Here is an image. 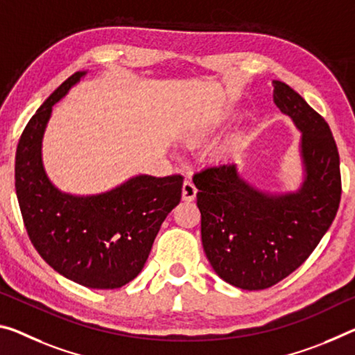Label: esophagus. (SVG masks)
Returning a JSON list of instances; mask_svg holds the SVG:
<instances>
[{"instance_id": "34e87169", "label": "esophagus", "mask_w": 355, "mask_h": 355, "mask_svg": "<svg viewBox=\"0 0 355 355\" xmlns=\"http://www.w3.org/2000/svg\"><path fill=\"white\" fill-rule=\"evenodd\" d=\"M196 194H198V188L194 187L193 182H187L183 183V188H182V198L184 202H193L196 199Z\"/></svg>"}]
</instances>
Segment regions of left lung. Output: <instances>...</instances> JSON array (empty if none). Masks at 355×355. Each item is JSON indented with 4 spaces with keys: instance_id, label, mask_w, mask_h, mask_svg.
I'll use <instances>...</instances> for the list:
<instances>
[{
    "instance_id": "left-lung-1",
    "label": "left lung",
    "mask_w": 355,
    "mask_h": 355,
    "mask_svg": "<svg viewBox=\"0 0 355 355\" xmlns=\"http://www.w3.org/2000/svg\"><path fill=\"white\" fill-rule=\"evenodd\" d=\"M272 85L275 104L302 131L300 189L262 193L240 178L234 162L193 177L208 261L219 278L245 291L272 288L299 268L329 230L341 199L340 155L327 121L289 85Z\"/></svg>"
}]
</instances>
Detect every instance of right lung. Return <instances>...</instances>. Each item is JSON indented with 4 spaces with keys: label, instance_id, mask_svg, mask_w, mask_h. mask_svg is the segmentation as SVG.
<instances>
[{
    "label": "right lung",
    "instance_id": "1",
    "mask_svg": "<svg viewBox=\"0 0 355 355\" xmlns=\"http://www.w3.org/2000/svg\"><path fill=\"white\" fill-rule=\"evenodd\" d=\"M76 72L28 121L15 155V191L33 246L50 267L85 288L116 289L144 268L162 221L182 199V175H139L98 196L61 193L47 178L41 144L52 105Z\"/></svg>",
    "mask_w": 355,
    "mask_h": 355
}]
</instances>
